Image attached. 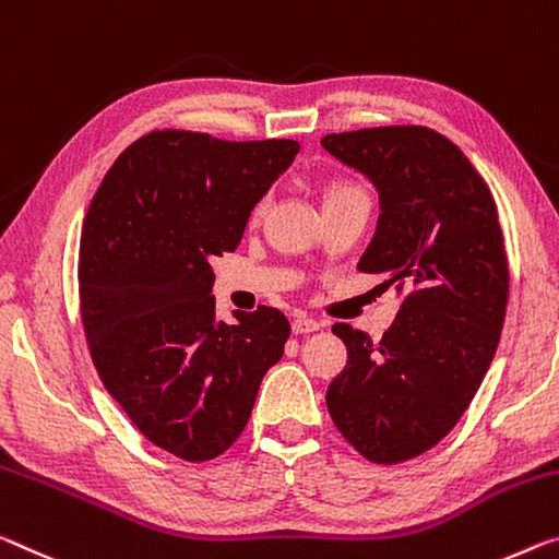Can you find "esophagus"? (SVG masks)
<instances>
[{
    "label": "esophagus",
    "instance_id": "1",
    "mask_svg": "<svg viewBox=\"0 0 559 559\" xmlns=\"http://www.w3.org/2000/svg\"><path fill=\"white\" fill-rule=\"evenodd\" d=\"M294 333L296 335H304V333H313V331H318V328H323V323L321 321H316V318H308V316H298L296 321H294Z\"/></svg>",
    "mask_w": 559,
    "mask_h": 559
}]
</instances>
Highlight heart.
I'll return each mask as SVG.
<instances>
[{
    "label": "heart",
    "instance_id": "heart-1",
    "mask_svg": "<svg viewBox=\"0 0 559 559\" xmlns=\"http://www.w3.org/2000/svg\"><path fill=\"white\" fill-rule=\"evenodd\" d=\"M356 197H366V191L360 189L358 183H353V181H331L325 186V203H331V201H341V199H356ZM261 209H263V203L259 209H255V214H261Z\"/></svg>",
    "mask_w": 559,
    "mask_h": 559
}]
</instances>
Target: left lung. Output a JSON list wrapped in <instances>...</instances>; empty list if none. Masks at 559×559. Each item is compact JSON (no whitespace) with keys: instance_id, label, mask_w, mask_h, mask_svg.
<instances>
[{"instance_id":"1","label":"left lung","mask_w":559,"mask_h":559,"mask_svg":"<svg viewBox=\"0 0 559 559\" xmlns=\"http://www.w3.org/2000/svg\"><path fill=\"white\" fill-rule=\"evenodd\" d=\"M328 154L376 186L380 216L358 271L403 296L383 338L335 323L348 348L328 413L362 457H418L455 428L498 350L510 271L495 199L453 141L428 127L328 134Z\"/></svg>"}]
</instances>
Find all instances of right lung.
Segmentation results:
<instances>
[{
  "mask_svg": "<svg viewBox=\"0 0 559 559\" xmlns=\"http://www.w3.org/2000/svg\"><path fill=\"white\" fill-rule=\"evenodd\" d=\"M298 148L152 131L114 162L84 216L79 304L96 373L141 436L189 463L238 440L290 335L269 306L216 321L209 261L236 251Z\"/></svg>",
  "mask_w": 559,
  "mask_h": 559,
  "instance_id": "add662e5",
  "label": "right lung"
}]
</instances>
